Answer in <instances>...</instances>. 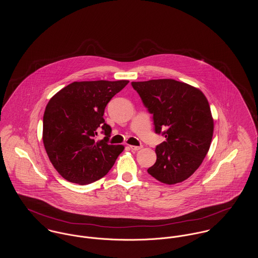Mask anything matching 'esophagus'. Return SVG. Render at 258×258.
<instances>
[{
  "label": "esophagus",
  "instance_id": "1",
  "mask_svg": "<svg viewBox=\"0 0 258 258\" xmlns=\"http://www.w3.org/2000/svg\"><path fill=\"white\" fill-rule=\"evenodd\" d=\"M130 149H131L132 151H138V150H141V149H142V146H133V145H131Z\"/></svg>",
  "mask_w": 258,
  "mask_h": 258
}]
</instances>
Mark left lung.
Returning <instances> with one entry per match:
<instances>
[{"instance_id": "left-lung-1", "label": "left lung", "mask_w": 258, "mask_h": 258, "mask_svg": "<svg viewBox=\"0 0 258 258\" xmlns=\"http://www.w3.org/2000/svg\"><path fill=\"white\" fill-rule=\"evenodd\" d=\"M153 114L155 131L166 141L156 147L157 161L148 173L161 183L175 184L189 178L207 156L214 135L209 101L197 87L175 79L132 82Z\"/></svg>"}]
</instances>
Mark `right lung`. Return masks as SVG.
<instances>
[{"mask_svg": "<svg viewBox=\"0 0 258 258\" xmlns=\"http://www.w3.org/2000/svg\"><path fill=\"white\" fill-rule=\"evenodd\" d=\"M128 80L74 81L48 101L43 114L42 141L49 161L67 181L91 184L113 167L123 145H110L111 128L103 114L111 98ZM102 128L104 140L96 142Z\"/></svg>", "mask_w": 258, "mask_h": 258, "instance_id": "obj_1", "label": "right lung"}]
</instances>
